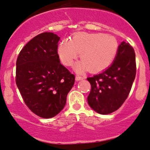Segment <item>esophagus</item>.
Segmentation results:
<instances>
[{
	"instance_id": "esophagus-1",
	"label": "esophagus",
	"mask_w": 150,
	"mask_h": 150,
	"mask_svg": "<svg viewBox=\"0 0 150 150\" xmlns=\"http://www.w3.org/2000/svg\"><path fill=\"white\" fill-rule=\"evenodd\" d=\"M76 80L77 81H79V80H81V79H83L84 77H83V76H81V75H76Z\"/></svg>"
}]
</instances>
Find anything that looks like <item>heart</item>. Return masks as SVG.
Wrapping results in <instances>:
<instances>
[{"mask_svg":"<svg viewBox=\"0 0 150 150\" xmlns=\"http://www.w3.org/2000/svg\"><path fill=\"white\" fill-rule=\"evenodd\" d=\"M119 49L115 38L103 33H77L71 40H64L58 47V54L64 64L71 66L80 53L82 61L76 64L81 72L88 69L99 72L108 67L115 59Z\"/></svg>","mask_w":150,"mask_h":150,"instance_id":"heart-1","label":"heart"}]
</instances>
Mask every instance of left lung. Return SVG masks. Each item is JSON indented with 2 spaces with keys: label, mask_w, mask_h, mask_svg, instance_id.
Here are the masks:
<instances>
[{
  "label": "left lung",
  "mask_w": 150,
  "mask_h": 150,
  "mask_svg": "<svg viewBox=\"0 0 150 150\" xmlns=\"http://www.w3.org/2000/svg\"><path fill=\"white\" fill-rule=\"evenodd\" d=\"M136 72L134 50L122 42L112 64L102 73L87 78L91 85L88 105L101 115L118 110L128 97Z\"/></svg>",
  "instance_id": "obj_1"
}]
</instances>
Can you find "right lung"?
<instances>
[{"instance_id": "right-lung-1", "label": "right lung", "mask_w": 150, "mask_h": 150, "mask_svg": "<svg viewBox=\"0 0 150 150\" xmlns=\"http://www.w3.org/2000/svg\"><path fill=\"white\" fill-rule=\"evenodd\" d=\"M60 38L51 32L36 35L18 56L16 83L27 106L49 119L65 106L75 75L61 64L57 53Z\"/></svg>"}]
</instances>
